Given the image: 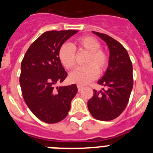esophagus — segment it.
Segmentation results:
<instances>
[{
  "label": "esophagus",
  "mask_w": 153,
  "mask_h": 153,
  "mask_svg": "<svg viewBox=\"0 0 153 153\" xmlns=\"http://www.w3.org/2000/svg\"><path fill=\"white\" fill-rule=\"evenodd\" d=\"M77 88H78V91H80V90H82V89L83 88V86H82V85H77Z\"/></svg>",
  "instance_id": "34e87169"
}]
</instances>
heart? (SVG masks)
<instances>
[{"mask_svg": "<svg viewBox=\"0 0 153 153\" xmlns=\"http://www.w3.org/2000/svg\"><path fill=\"white\" fill-rule=\"evenodd\" d=\"M100 43L90 36H81L74 42V47L68 43L62 44L58 51V59L67 70H71L76 65V51H85L87 55L84 59L85 66L75 69L70 74V80L78 84H86L99 74L106 70L109 64V55L100 49Z\"/></svg>", "mask_w": 153, "mask_h": 153, "instance_id": "heart-1", "label": "heart"}]
</instances>
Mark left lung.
Instances as JSON below:
<instances>
[{"instance_id": "8db88e82", "label": "left lung", "mask_w": 153, "mask_h": 153, "mask_svg": "<svg viewBox=\"0 0 153 153\" xmlns=\"http://www.w3.org/2000/svg\"><path fill=\"white\" fill-rule=\"evenodd\" d=\"M93 32L106 43L109 59L106 73L97 82L104 88L100 91L93 90L87 106L95 119L109 121L118 117L129 102L133 86L132 64L128 52L120 43L107 34Z\"/></svg>"}]
</instances>
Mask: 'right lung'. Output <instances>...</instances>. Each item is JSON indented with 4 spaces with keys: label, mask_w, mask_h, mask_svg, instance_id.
Wrapping results in <instances>:
<instances>
[{
    "label": "right lung",
    "mask_w": 153,
    "mask_h": 153,
    "mask_svg": "<svg viewBox=\"0 0 153 153\" xmlns=\"http://www.w3.org/2000/svg\"><path fill=\"white\" fill-rule=\"evenodd\" d=\"M77 30H51L40 35L30 46L21 62L20 85L30 111L47 123L66 118L77 93L76 84L55 87L67 76L58 59L60 46Z\"/></svg>",
    "instance_id": "right-lung-1"
}]
</instances>
